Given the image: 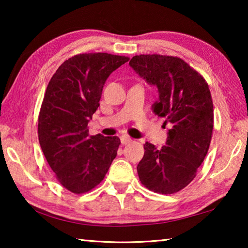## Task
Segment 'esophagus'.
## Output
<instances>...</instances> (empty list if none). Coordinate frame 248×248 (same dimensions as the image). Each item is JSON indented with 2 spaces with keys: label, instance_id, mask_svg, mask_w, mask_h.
<instances>
[{
  "label": "esophagus",
  "instance_id": "34e87169",
  "mask_svg": "<svg viewBox=\"0 0 248 248\" xmlns=\"http://www.w3.org/2000/svg\"><path fill=\"white\" fill-rule=\"evenodd\" d=\"M120 141H121V143H123V144H128V143H130V142L132 141V139L130 137L124 134V136L120 137Z\"/></svg>",
  "mask_w": 248,
  "mask_h": 248
}]
</instances>
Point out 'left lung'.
<instances>
[{
  "label": "left lung",
  "instance_id": "obj_1",
  "mask_svg": "<svg viewBox=\"0 0 248 248\" xmlns=\"http://www.w3.org/2000/svg\"><path fill=\"white\" fill-rule=\"evenodd\" d=\"M129 64L146 83L157 87L152 110L170 124L166 145L161 150L145 142L138 175L148 189L175 194L196 177L211 142L213 103L208 83L177 57L140 54Z\"/></svg>",
  "mask_w": 248,
  "mask_h": 248
}]
</instances>
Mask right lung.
Here are the masks:
<instances>
[{
  "mask_svg": "<svg viewBox=\"0 0 248 248\" xmlns=\"http://www.w3.org/2000/svg\"><path fill=\"white\" fill-rule=\"evenodd\" d=\"M128 57L77 54L59 66L46 90L38 138L58 182L73 194L95 188L117 155L118 137L90 136L87 124L99 106L104 84Z\"/></svg>",
  "mask_w": 248,
  "mask_h": 248,
  "instance_id": "add662e5",
  "label": "right lung"
}]
</instances>
